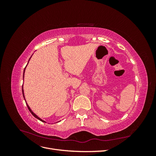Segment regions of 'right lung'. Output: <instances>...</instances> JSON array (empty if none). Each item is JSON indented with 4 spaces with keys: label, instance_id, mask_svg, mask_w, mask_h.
Segmentation results:
<instances>
[{
    "label": "right lung",
    "instance_id": "obj_1",
    "mask_svg": "<svg viewBox=\"0 0 156 156\" xmlns=\"http://www.w3.org/2000/svg\"><path fill=\"white\" fill-rule=\"evenodd\" d=\"M30 59H29V60H30ZM25 68H26V67L25 68V69H24V72H23V79H24V73H25ZM22 92H23V98H24V99H25V95H24V91H23V86H22ZM26 104H27V107H28V108H29V111L31 112V114L34 116L35 118H36L37 119H38V120H40V121H42V122H45L44 120H42L40 118H39L38 116H37L36 115H35L34 112H33L32 111V110L30 109V108L29 107V106L28 105V104L27 103V102H26Z\"/></svg>",
    "mask_w": 156,
    "mask_h": 156
}]
</instances>
